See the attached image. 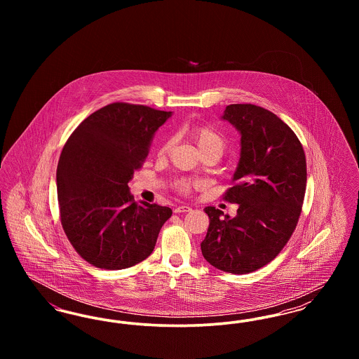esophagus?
<instances>
[{"label": "esophagus", "mask_w": 359, "mask_h": 359, "mask_svg": "<svg viewBox=\"0 0 359 359\" xmlns=\"http://www.w3.org/2000/svg\"><path fill=\"white\" fill-rule=\"evenodd\" d=\"M188 211H191V207H188V205H179L173 210L175 214H182V212H188Z\"/></svg>", "instance_id": "34e87169"}]
</instances>
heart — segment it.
<instances>
[{"mask_svg":"<svg viewBox=\"0 0 359 359\" xmlns=\"http://www.w3.org/2000/svg\"><path fill=\"white\" fill-rule=\"evenodd\" d=\"M189 135L192 137L194 142L196 144L198 149L201 151V154L207 152V151H214L217 154H222L223 149H224V140L223 137L214 130L210 126H203V125H196V126H192L189 129ZM172 141L171 140H167L163 147L160 148V154H165L170 149H171ZM191 183L187 180H180L177 182V188L182 191V192H187L191 188Z\"/></svg>","mask_w":359,"mask_h":359,"instance_id":"heart-1","label":"heart"}]
</instances>
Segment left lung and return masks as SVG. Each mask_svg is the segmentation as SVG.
<instances>
[{
    "label": "left lung",
    "mask_w": 359,
    "mask_h": 359,
    "mask_svg": "<svg viewBox=\"0 0 359 359\" xmlns=\"http://www.w3.org/2000/svg\"><path fill=\"white\" fill-rule=\"evenodd\" d=\"M222 120L241 135L234 186L224 194L238 210L230 218L205 207L210 226L201 249L219 271L250 273L271 262L296 229L307 184L306 154L290 126L264 107L229 104Z\"/></svg>",
    "instance_id": "1"
}]
</instances>
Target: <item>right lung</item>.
<instances>
[{
    "instance_id": "1",
    "label": "right lung",
    "mask_w": 359,
    "mask_h": 359,
    "mask_svg": "<svg viewBox=\"0 0 359 359\" xmlns=\"http://www.w3.org/2000/svg\"><path fill=\"white\" fill-rule=\"evenodd\" d=\"M171 116L144 104L110 103L67 140L56 171L60 221L88 264L120 271L154 252L172 210L137 205L128 183L147 158L156 130Z\"/></svg>"
}]
</instances>
